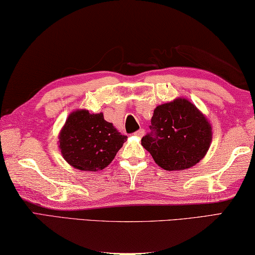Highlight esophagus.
Returning a JSON list of instances; mask_svg holds the SVG:
<instances>
[{
	"label": "esophagus",
	"instance_id": "34e87169",
	"mask_svg": "<svg viewBox=\"0 0 255 255\" xmlns=\"http://www.w3.org/2000/svg\"><path fill=\"white\" fill-rule=\"evenodd\" d=\"M134 134L136 135V136H139V137H141V136H143L144 135V130L143 128H140V130H137Z\"/></svg>",
	"mask_w": 255,
	"mask_h": 255
}]
</instances>
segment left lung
Listing matches in <instances>:
<instances>
[{
	"instance_id": "left-lung-1",
	"label": "left lung",
	"mask_w": 255,
	"mask_h": 255,
	"mask_svg": "<svg viewBox=\"0 0 255 255\" xmlns=\"http://www.w3.org/2000/svg\"><path fill=\"white\" fill-rule=\"evenodd\" d=\"M149 128L141 144L165 170H182L198 164L211 142L208 120L183 98L157 106Z\"/></svg>"
}]
</instances>
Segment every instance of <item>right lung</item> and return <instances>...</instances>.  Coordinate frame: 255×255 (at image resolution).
<instances>
[{
    "label": "right lung",
    "mask_w": 255,
    "mask_h": 255,
    "mask_svg": "<svg viewBox=\"0 0 255 255\" xmlns=\"http://www.w3.org/2000/svg\"><path fill=\"white\" fill-rule=\"evenodd\" d=\"M58 137L64 159L74 168L93 172L110 165L127 140L102 113L86 110L69 115Z\"/></svg>",
    "instance_id": "add662e5"
}]
</instances>
